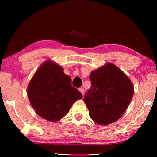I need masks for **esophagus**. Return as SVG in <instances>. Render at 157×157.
Here are the masks:
<instances>
[{"label":"esophagus","instance_id":"1","mask_svg":"<svg viewBox=\"0 0 157 157\" xmlns=\"http://www.w3.org/2000/svg\"><path fill=\"white\" fill-rule=\"evenodd\" d=\"M79 92H81V94L82 95H84V89L83 88H79Z\"/></svg>","mask_w":157,"mask_h":157}]
</instances>
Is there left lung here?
Listing matches in <instances>:
<instances>
[{"mask_svg": "<svg viewBox=\"0 0 157 157\" xmlns=\"http://www.w3.org/2000/svg\"><path fill=\"white\" fill-rule=\"evenodd\" d=\"M91 86L84 101L89 116L103 125L116 121L126 111L134 95V86L125 74L113 63L93 71Z\"/></svg>", "mask_w": 157, "mask_h": 157, "instance_id": "8db88e82", "label": "left lung"}]
</instances>
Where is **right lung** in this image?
<instances>
[{
    "label": "right lung",
    "mask_w": 157,
    "mask_h": 157,
    "mask_svg": "<svg viewBox=\"0 0 157 157\" xmlns=\"http://www.w3.org/2000/svg\"><path fill=\"white\" fill-rule=\"evenodd\" d=\"M28 95L36 113L47 121L55 122L68 113L82 94L71 85V78L63 68L47 61L39 68L28 87Z\"/></svg>",
    "instance_id": "obj_1"
}]
</instances>
